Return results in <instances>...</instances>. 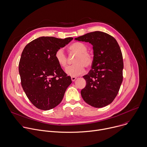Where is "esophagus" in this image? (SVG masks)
<instances>
[{
    "label": "esophagus",
    "instance_id": "esophagus-1",
    "mask_svg": "<svg viewBox=\"0 0 147 147\" xmlns=\"http://www.w3.org/2000/svg\"><path fill=\"white\" fill-rule=\"evenodd\" d=\"M71 81H74L77 79V78H76V77H71Z\"/></svg>",
    "mask_w": 147,
    "mask_h": 147
}]
</instances>
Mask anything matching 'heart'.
<instances>
[{
    "label": "heart",
    "mask_w": 147,
    "mask_h": 147,
    "mask_svg": "<svg viewBox=\"0 0 147 147\" xmlns=\"http://www.w3.org/2000/svg\"><path fill=\"white\" fill-rule=\"evenodd\" d=\"M70 54H74L73 65L66 70V73L71 77H77L83 74L85 67H90L94 62L93 55L88 52V47L81 42H75L67 48ZM55 58L58 64L62 68L66 69L68 65V59L62 48H59L55 52Z\"/></svg>",
    "instance_id": "heart-1"
}]
</instances>
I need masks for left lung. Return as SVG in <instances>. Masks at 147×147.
I'll use <instances>...</instances> for the list:
<instances>
[{"label":"left lung","mask_w":147,"mask_h":147,"mask_svg":"<svg viewBox=\"0 0 147 147\" xmlns=\"http://www.w3.org/2000/svg\"><path fill=\"white\" fill-rule=\"evenodd\" d=\"M75 40L93 45L94 62L88 74L83 76L86 84L81 91L82 99L92 107H105L113 102L123 80V62L119 45L113 36L100 31Z\"/></svg>","instance_id":"1"}]
</instances>
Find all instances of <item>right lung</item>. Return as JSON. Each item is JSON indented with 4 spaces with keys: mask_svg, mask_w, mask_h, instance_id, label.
<instances>
[{
    "mask_svg": "<svg viewBox=\"0 0 147 147\" xmlns=\"http://www.w3.org/2000/svg\"><path fill=\"white\" fill-rule=\"evenodd\" d=\"M73 39L43 36L24 49L19 63L21 85L29 100L38 109L49 110L57 106L72 82L58 64L55 54Z\"/></svg>",
    "mask_w": 147,
    "mask_h": 147,
    "instance_id": "add662e5",
    "label": "right lung"
}]
</instances>
